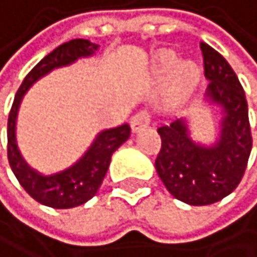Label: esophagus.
I'll use <instances>...</instances> for the list:
<instances>
[{
  "label": "esophagus",
  "instance_id": "esophagus-1",
  "mask_svg": "<svg viewBox=\"0 0 257 257\" xmlns=\"http://www.w3.org/2000/svg\"><path fill=\"white\" fill-rule=\"evenodd\" d=\"M151 123V114L146 111V109H141L131 118V130L133 133H139L143 131L144 127H148Z\"/></svg>",
  "mask_w": 257,
  "mask_h": 257
}]
</instances>
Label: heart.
I'll use <instances>...</instances> for the list:
<instances>
[{
    "instance_id": "obj_1",
    "label": "heart",
    "mask_w": 257,
    "mask_h": 257,
    "mask_svg": "<svg viewBox=\"0 0 257 257\" xmlns=\"http://www.w3.org/2000/svg\"><path fill=\"white\" fill-rule=\"evenodd\" d=\"M152 73L156 77L167 75L164 83L162 96L169 105H175L192 93L200 78V68L195 62L182 60L177 62L175 54L164 50L152 60Z\"/></svg>"
}]
</instances>
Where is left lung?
Listing matches in <instances>:
<instances>
[{"label": "left lung", "instance_id": "8db88e82", "mask_svg": "<svg viewBox=\"0 0 257 257\" xmlns=\"http://www.w3.org/2000/svg\"><path fill=\"white\" fill-rule=\"evenodd\" d=\"M207 96L223 108L220 139L213 146L195 144L185 119L157 127L161 151L156 171L172 195L189 205H210L229 195L241 182L252 148L247 101L236 73L208 44L200 42Z\"/></svg>", "mask_w": 257, "mask_h": 257}]
</instances>
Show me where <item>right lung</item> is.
Masks as SVG:
<instances>
[{
	"instance_id": "1",
	"label": "right lung",
	"mask_w": 257,
	"mask_h": 257,
	"mask_svg": "<svg viewBox=\"0 0 257 257\" xmlns=\"http://www.w3.org/2000/svg\"><path fill=\"white\" fill-rule=\"evenodd\" d=\"M98 44L86 39H72L54 49L26 75L14 96L8 118V161L23 189L39 203L52 208L78 207L95 195L109 167L113 152L131 136L127 124L101 131L85 156L72 167L54 175H41L24 162L16 144V116L24 93L39 78L57 67H64L80 57H88L98 50Z\"/></svg>"
}]
</instances>
